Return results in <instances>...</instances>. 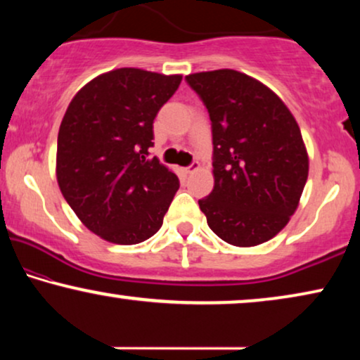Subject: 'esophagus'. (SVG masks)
Returning a JSON list of instances; mask_svg holds the SVG:
<instances>
[{
    "label": "esophagus",
    "mask_w": 360,
    "mask_h": 360,
    "mask_svg": "<svg viewBox=\"0 0 360 360\" xmlns=\"http://www.w3.org/2000/svg\"><path fill=\"white\" fill-rule=\"evenodd\" d=\"M198 169H200V162L198 160H193L190 165L185 167V172H186V174H191V172H195V170H198Z\"/></svg>",
    "instance_id": "esophagus-1"
}]
</instances>
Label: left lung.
I'll use <instances>...</instances> for the list:
<instances>
[{"instance_id": "left-lung-1", "label": "left lung", "mask_w": 360, "mask_h": 360, "mask_svg": "<svg viewBox=\"0 0 360 360\" xmlns=\"http://www.w3.org/2000/svg\"><path fill=\"white\" fill-rule=\"evenodd\" d=\"M210 115L214 188L200 200L208 226L228 244H262L287 226L308 179L300 127L262 83L229 70L185 77Z\"/></svg>"}]
</instances>
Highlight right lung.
Wrapping results in <instances>:
<instances>
[{"instance_id":"1","label":"right lung","mask_w":360,"mask_h":360,"mask_svg":"<svg viewBox=\"0 0 360 360\" xmlns=\"http://www.w3.org/2000/svg\"><path fill=\"white\" fill-rule=\"evenodd\" d=\"M181 75L117 68L70 101L57 139V181L91 233L131 245L160 229L180 181L150 159L154 120Z\"/></svg>"}]
</instances>
